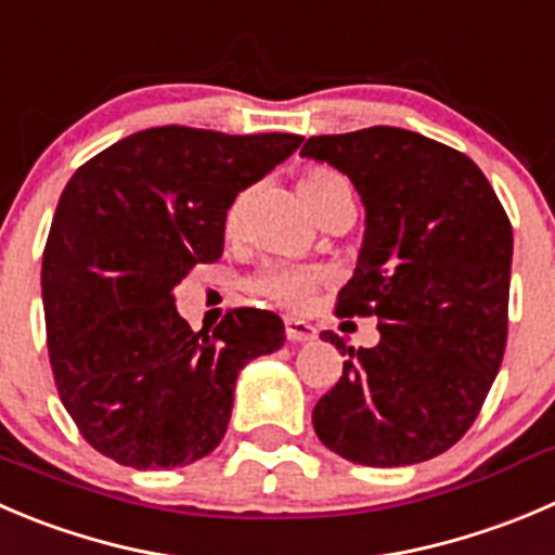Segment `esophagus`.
Masks as SVG:
<instances>
[{"mask_svg": "<svg viewBox=\"0 0 555 555\" xmlns=\"http://www.w3.org/2000/svg\"><path fill=\"white\" fill-rule=\"evenodd\" d=\"M286 337L292 343H305L315 337V326L302 319H286Z\"/></svg>", "mask_w": 555, "mask_h": 555, "instance_id": "34e87169", "label": "esophagus"}]
</instances>
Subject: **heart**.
I'll return each mask as SVG.
<instances>
[{"label":"heart","mask_w":555,"mask_h":555,"mask_svg":"<svg viewBox=\"0 0 555 555\" xmlns=\"http://www.w3.org/2000/svg\"><path fill=\"white\" fill-rule=\"evenodd\" d=\"M297 193L302 198L305 207L313 212V218L326 220L335 215L337 209L353 207L351 184L346 182L343 173L326 166H310L299 173ZM242 209H245V198H236L225 212V234L236 236L242 229ZM324 281V269L321 267H305V263H286V261H267L250 281V288L256 297L269 299V302L281 305L288 310H302L310 302L315 288Z\"/></svg>","instance_id":"1"}]
</instances>
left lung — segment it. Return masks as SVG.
<instances>
[{
	"label": "left lung",
	"instance_id": "left-lung-1",
	"mask_svg": "<svg viewBox=\"0 0 555 555\" xmlns=\"http://www.w3.org/2000/svg\"><path fill=\"white\" fill-rule=\"evenodd\" d=\"M305 157L346 173L365 242L335 313L376 315L382 340L348 353L313 409L321 444L362 466L430 461L474 425L504 360L512 225L477 163L400 128L313 135Z\"/></svg>",
	"mask_w": 555,
	"mask_h": 555
}]
</instances>
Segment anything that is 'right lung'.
<instances>
[{
  "label": "right lung",
  "mask_w": 555,
  "mask_h": 555,
  "mask_svg": "<svg viewBox=\"0 0 555 555\" xmlns=\"http://www.w3.org/2000/svg\"><path fill=\"white\" fill-rule=\"evenodd\" d=\"M302 135L163 125L83 163L56 204L43 305L56 389L83 439L133 468H173L223 441L236 376L286 340L281 315L236 308L193 332L173 288L223 256L236 195Z\"/></svg>",
  "instance_id": "add662e5"
}]
</instances>
